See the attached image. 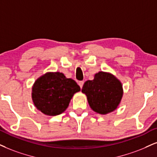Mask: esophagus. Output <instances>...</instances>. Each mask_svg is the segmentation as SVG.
Here are the masks:
<instances>
[{
	"mask_svg": "<svg viewBox=\"0 0 157 157\" xmlns=\"http://www.w3.org/2000/svg\"><path fill=\"white\" fill-rule=\"evenodd\" d=\"M84 82H83V81H82V82H78V85H79V86H80L81 87V89H82V87H83V85H84Z\"/></svg>",
	"mask_w": 157,
	"mask_h": 157,
	"instance_id": "1",
	"label": "esophagus"
}]
</instances>
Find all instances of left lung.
<instances>
[{"label":"left lung","instance_id":"obj_1","mask_svg":"<svg viewBox=\"0 0 157 157\" xmlns=\"http://www.w3.org/2000/svg\"><path fill=\"white\" fill-rule=\"evenodd\" d=\"M82 92L86 95L91 108L100 114L117 109L123 95L121 82L111 73L102 71L94 75L93 80L84 83Z\"/></svg>","mask_w":157,"mask_h":157}]
</instances>
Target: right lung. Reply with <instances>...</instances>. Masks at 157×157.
I'll list each match as a JSON object with an SVG mask.
<instances>
[{"mask_svg": "<svg viewBox=\"0 0 157 157\" xmlns=\"http://www.w3.org/2000/svg\"><path fill=\"white\" fill-rule=\"evenodd\" d=\"M81 90L74 80L59 72L46 73L36 81L33 86L34 105L48 116H57L68 107L71 98Z\"/></svg>", "mask_w": 157, "mask_h": 157, "instance_id": "obj_1", "label": "right lung"}]
</instances>
